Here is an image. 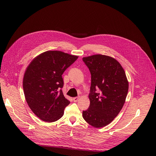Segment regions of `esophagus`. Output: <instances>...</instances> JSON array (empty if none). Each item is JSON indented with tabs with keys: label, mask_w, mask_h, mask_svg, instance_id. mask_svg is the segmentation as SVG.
Returning <instances> with one entry per match:
<instances>
[{
	"label": "esophagus",
	"mask_w": 156,
	"mask_h": 156,
	"mask_svg": "<svg viewBox=\"0 0 156 156\" xmlns=\"http://www.w3.org/2000/svg\"><path fill=\"white\" fill-rule=\"evenodd\" d=\"M79 97H75L73 98V100L74 102H77L79 100Z\"/></svg>",
	"instance_id": "obj_1"
}]
</instances>
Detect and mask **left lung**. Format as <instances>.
<instances>
[{"instance_id": "left-lung-1", "label": "left lung", "mask_w": 156, "mask_h": 156, "mask_svg": "<svg viewBox=\"0 0 156 156\" xmlns=\"http://www.w3.org/2000/svg\"><path fill=\"white\" fill-rule=\"evenodd\" d=\"M83 60L91 73L90 103L83 111V117L90 125L100 128L109 124L120 112L128 92V81L120 64L109 56L94 55Z\"/></svg>"}]
</instances>
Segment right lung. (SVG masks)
Masks as SVG:
<instances>
[{
	"instance_id": "add662e5",
	"label": "right lung",
	"mask_w": 156,
	"mask_h": 156,
	"mask_svg": "<svg viewBox=\"0 0 156 156\" xmlns=\"http://www.w3.org/2000/svg\"><path fill=\"white\" fill-rule=\"evenodd\" d=\"M77 58L78 56L60 51H48L28 66L23 81V91L30 109L41 120L53 122L63 116L70 101L62 90V75Z\"/></svg>"
}]
</instances>
